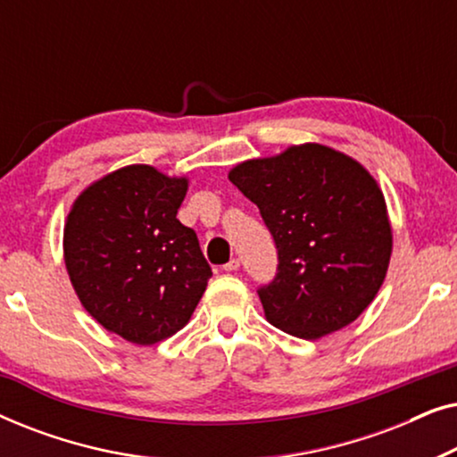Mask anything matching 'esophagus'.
Masks as SVG:
<instances>
[{
  "mask_svg": "<svg viewBox=\"0 0 457 457\" xmlns=\"http://www.w3.org/2000/svg\"><path fill=\"white\" fill-rule=\"evenodd\" d=\"M239 266H241V260H239V258H233V260H228L227 264L222 266V270H227V272H235V270H239Z\"/></svg>",
  "mask_w": 457,
  "mask_h": 457,
  "instance_id": "esophagus-1",
  "label": "esophagus"
}]
</instances>
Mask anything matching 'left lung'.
Segmentation results:
<instances>
[{
  "label": "left lung",
  "instance_id": "1",
  "mask_svg": "<svg viewBox=\"0 0 457 457\" xmlns=\"http://www.w3.org/2000/svg\"><path fill=\"white\" fill-rule=\"evenodd\" d=\"M228 180L258 205L277 245V274L258 287L268 320L302 339L352 324L378 293L391 258L377 180L318 143L243 162Z\"/></svg>",
  "mask_w": 457,
  "mask_h": 457
}]
</instances>
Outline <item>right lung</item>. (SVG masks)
I'll list each match as a JSON object with an SVG mask.
<instances>
[{"instance_id": "1", "label": "right lung", "mask_w": 457, "mask_h": 457, "mask_svg": "<svg viewBox=\"0 0 457 457\" xmlns=\"http://www.w3.org/2000/svg\"><path fill=\"white\" fill-rule=\"evenodd\" d=\"M185 193L187 179L127 166L80 193L68 214L64 258L80 303L137 345L183 328L212 277L195 230L177 218Z\"/></svg>"}]
</instances>
